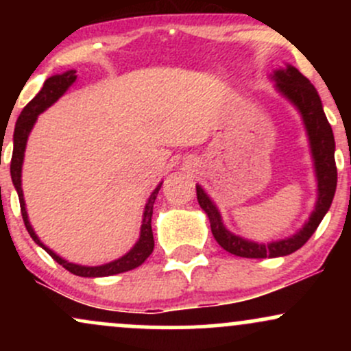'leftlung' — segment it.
Masks as SVG:
<instances>
[{
    "label": "left lung",
    "mask_w": 351,
    "mask_h": 351,
    "mask_svg": "<svg viewBox=\"0 0 351 351\" xmlns=\"http://www.w3.org/2000/svg\"><path fill=\"white\" fill-rule=\"evenodd\" d=\"M269 79L276 82L274 88L299 112L305 134H307L310 156H312L313 173H315L317 181L315 206L310 213L308 219L305 221L299 231L289 237H284V239L269 241V243L247 239V237L229 231L215 201L211 199V196L204 191L201 184H196L198 203L201 209L206 213L211 232L217 244L224 251L234 254V256L252 257V259L289 256V254L300 249L310 239V236L315 232L324 216L327 215L337 189L335 138H333L332 127L325 117L324 106H322L317 88L312 86V82L305 75L300 74L297 67L291 66V64H285V67H279V69L274 71L269 75Z\"/></svg>",
    "instance_id": "8db88e82"
}]
</instances>
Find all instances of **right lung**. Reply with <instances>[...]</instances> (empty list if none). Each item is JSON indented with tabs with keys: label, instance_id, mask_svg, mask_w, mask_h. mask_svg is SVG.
<instances>
[{
	"label": "right lung",
	"instance_id": "1",
	"mask_svg": "<svg viewBox=\"0 0 351 351\" xmlns=\"http://www.w3.org/2000/svg\"><path fill=\"white\" fill-rule=\"evenodd\" d=\"M77 75H75V71H66L62 74L51 75L49 79H46L41 90L38 92V95L27 104L26 107L23 108V112L18 117V122H16L14 127V135H13V158H11V180H13V184L18 191L19 196V204H21V215L24 226H26L29 236L33 237V241L38 245L46 251L56 263H59L64 269L74 274V276L79 277H107V276H115V274H122L127 271H132V269L142 265L147 257L153 252V247H155V241H153V231H152V215H153V203H155L156 195H158L160 188H162L163 181H160L156 184V188L153 189L150 198L147 199L143 209L142 216V226H140V236L138 241L134 244V247L128 252H125L122 257L119 259L110 261L107 264L100 265H82V264H74L69 263V261L62 259V257L58 256L54 251H51L46 244L41 243L38 234L34 232L33 226L29 223V217H27L26 211V203H24V195H23V186H21V173H23V162H24V152H26V143L27 138H29L31 130H33L36 120H38L39 114H43L44 110H47L52 104H56L58 100L69 90V87L75 82Z\"/></svg>",
	"mask_w": 351,
	"mask_h": 351
}]
</instances>
